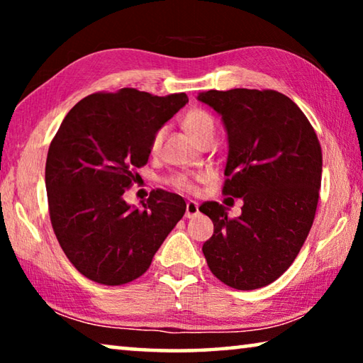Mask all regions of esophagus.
Listing matches in <instances>:
<instances>
[{"instance_id": "34e87169", "label": "esophagus", "mask_w": 363, "mask_h": 363, "mask_svg": "<svg viewBox=\"0 0 363 363\" xmlns=\"http://www.w3.org/2000/svg\"><path fill=\"white\" fill-rule=\"evenodd\" d=\"M200 211H199V203H196V201H194V200H189L187 201V205H186V218H195L196 214H199Z\"/></svg>"}]
</instances>
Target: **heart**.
Instances as JSON below:
<instances>
[{
	"label": "heart",
	"mask_w": 363,
	"mask_h": 363,
	"mask_svg": "<svg viewBox=\"0 0 363 363\" xmlns=\"http://www.w3.org/2000/svg\"><path fill=\"white\" fill-rule=\"evenodd\" d=\"M182 126L190 136H192L196 143H201V140L210 138L214 134V120L213 116L206 112L203 108H192L184 115L182 118ZM164 130H158L150 140V150L155 153L160 150L163 143ZM199 179V176H190L186 173H177L169 179V184L177 190H182V192H194L195 190V181Z\"/></svg>",
	"instance_id": "heart-1"
}]
</instances>
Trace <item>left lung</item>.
<instances>
[{
	"label": "left lung",
	"instance_id": "obj_1",
	"mask_svg": "<svg viewBox=\"0 0 363 363\" xmlns=\"http://www.w3.org/2000/svg\"><path fill=\"white\" fill-rule=\"evenodd\" d=\"M199 101L220 113L229 138L223 194L243 200L238 218L218 201L201 203L214 224L201 250L223 284L256 290L291 266L309 235L322 147L303 110L279 91L211 89Z\"/></svg>",
	"mask_w": 363,
	"mask_h": 363
}]
</instances>
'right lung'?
Segmentation results:
<instances>
[{"instance_id": "right-lung-1", "label": "right lung", "mask_w": 363, "mask_h": 363, "mask_svg": "<svg viewBox=\"0 0 363 363\" xmlns=\"http://www.w3.org/2000/svg\"><path fill=\"white\" fill-rule=\"evenodd\" d=\"M186 93L158 97L134 88L79 101L52 138L46 158L49 218L60 248L86 279L125 285L186 213L182 196L152 190L144 210L123 200L149 162L150 140L186 106Z\"/></svg>"}]
</instances>
